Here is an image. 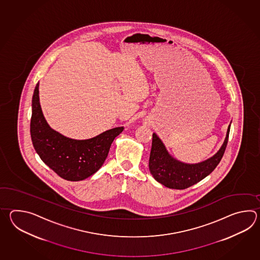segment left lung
Listing matches in <instances>:
<instances>
[{"instance_id":"left-lung-1","label":"left lung","mask_w":260,"mask_h":260,"mask_svg":"<svg viewBox=\"0 0 260 260\" xmlns=\"http://www.w3.org/2000/svg\"><path fill=\"white\" fill-rule=\"evenodd\" d=\"M232 123V122H231ZM231 124L219 150L213 157L198 164H185L173 158L158 136L152 134L149 168L155 180L167 188L184 189L199 182L210 175L220 162L229 140Z\"/></svg>"}]
</instances>
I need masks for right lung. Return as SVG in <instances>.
<instances>
[{
	"instance_id": "1",
	"label": "right lung",
	"mask_w": 260,
	"mask_h": 260,
	"mask_svg": "<svg viewBox=\"0 0 260 260\" xmlns=\"http://www.w3.org/2000/svg\"><path fill=\"white\" fill-rule=\"evenodd\" d=\"M123 131L115 127L94 138L76 140L50 127L40 105L39 83L32 96L30 137L34 149L44 164L69 181H80L103 166L114 138Z\"/></svg>"
}]
</instances>
